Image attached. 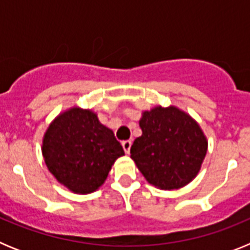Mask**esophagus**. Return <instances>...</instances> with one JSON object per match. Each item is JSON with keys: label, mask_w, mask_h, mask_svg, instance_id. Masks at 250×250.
Returning <instances> with one entry per match:
<instances>
[{"label": "esophagus", "mask_w": 250, "mask_h": 250, "mask_svg": "<svg viewBox=\"0 0 250 250\" xmlns=\"http://www.w3.org/2000/svg\"><path fill=\"white\" fill-rule=\"evenodd\" d=\"M121 145H123L125 152H126V154H129L130 147H131V140H124L123 143H121Z\"/></svg>", "instance_id": "34e87169"}]
</instances>
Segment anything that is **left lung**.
I'll use <instances>...</instances> for the list:
<instances>
[{
	"mask_svg": "<svg viewBox=\"0 0 250 250\" xmlns=\"http://www.w3.org/2000/svg\"><path fill=\"white\" fill-rule=\"evenodd\" d=\"M139 124L143 135L135 139L130 154L147 182L163 190L190 183L208 149L196 121L174 106H156L145 111Z\"/></svg>",
	"mask_w": 250,
	"mask_h": 250,
	"instance_id": "1",
	"label": "left lung"
}]
</instances>
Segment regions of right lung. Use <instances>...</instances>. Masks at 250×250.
<instances>
[{"label": "right lung", "instance_id": "add662e5", "mask_svg": "<svg viewBox=\"0 0 250 250\" xmlns=\"http://www.w3.org/2000/svg\"><path fill=\"white\" fill-rule=\"evenodd\" d=\"M114 132L90 110L72 107L57 116L46 131L42 155L57 182L79 194L104 184L112 164L123 156Z\"/></svg>", "mask_w": 250, "mask_h": 250}]
</instances>
